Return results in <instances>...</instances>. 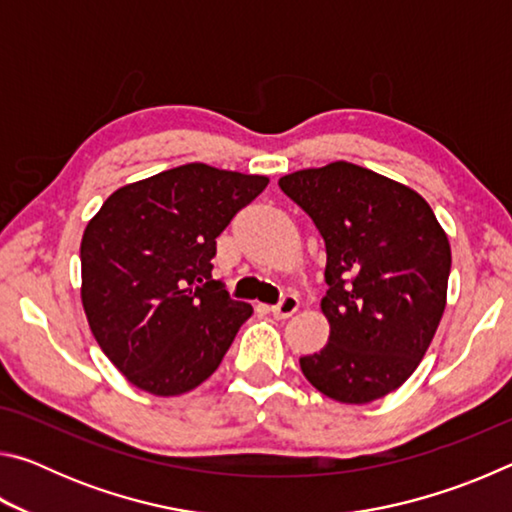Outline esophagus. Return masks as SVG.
I'll list each match as a JSON object with an SVG mask.
<instances>
[{
  "instance_id": "obj_1",
  "label": "esophagus",
  "mask_w": 512,
  "mask_h": 512,
  "mask_svg": "<svg viewBox=\"0 0 512 512\" xmlns=\"http://www.w3.org/2000/svg\"><path fill=\"white\" fill-rule=\"evenodd\" d=\"M298 307H300V300L293 296V293H287V296H282V300L277 302V305L271 307V314L275 318H291L298 311Z\"/></svg>"
}]
</instances>
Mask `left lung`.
<instances>
[{
  "label": "left lung",
  "instance_id": "left-lung-1",
  "mask_svg": "<svg viewBox=\"0 0 512 512\" xmlns=\"http://www.w3.org/2000/svg\"><path fill=\"white\" fill-rule=\"evenodd\" d=\"M327 250L320 309L329 339L302 375L343 404H368L418 368L447 302L452 250L424 198L391 178L332 162L280 178Z\"/></svg>",
  "mask_w": 512,
  "mask_h": 512
}]
</instances>
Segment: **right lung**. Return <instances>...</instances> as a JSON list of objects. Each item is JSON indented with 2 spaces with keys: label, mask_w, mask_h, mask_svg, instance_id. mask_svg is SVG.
<instances>
[{
  "label": "right lung",
  "mask_w": 512,
  "mask_h": 512,
  "mask_svg": "<svg viewBox=\"0 0 512 512\" xmlns=\"http://www.w3.org/2000/svg\"><path fill=\"white\" fill-rule=\"evenodd\" d=\"M266 185V176L192 162L117 189L88 223L83 309L133 386L171 397L219 368L253 307L212 277L216 237Z\"/></svg>",
  "instance_id": "add662e5"
}]
</instances>
